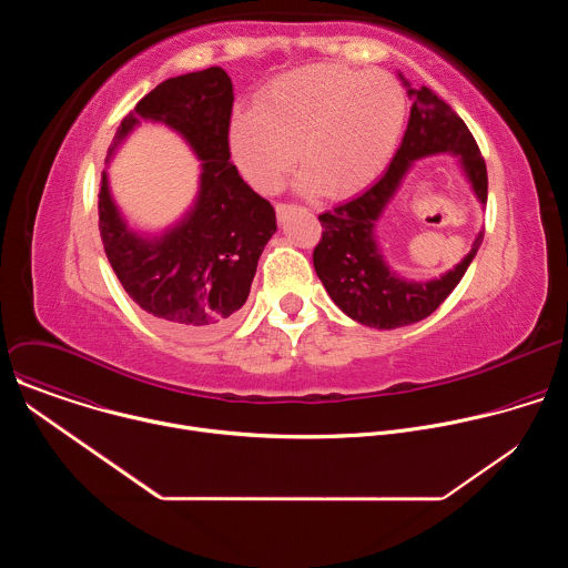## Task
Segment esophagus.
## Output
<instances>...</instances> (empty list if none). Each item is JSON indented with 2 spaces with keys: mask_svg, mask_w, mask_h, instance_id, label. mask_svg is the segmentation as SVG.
<instances>
[{
  "mask_svg": "<svg viewBox=\"0 0 568 568\" xmlns=\"http://www.w3.org/2000/svg\"><path fill=\"white\" fill-rule=\"evenodd\" d=\"M292 206H294V204H285V202H278V204H276V213H278V217H283V215H285V213L292 209Z\"/></svg>",
  "mask_w": 568,
  "mask_h": 568,
  "instance_id": "obj_1",
  "label": "esophagus"
}]
</instances>
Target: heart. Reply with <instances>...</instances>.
<instances>
[{
    "label": "heart",
    "mask_w": 568,
    "mask_h": 568,
    "mask_svg": "<svg viewBox=\"0 0 568 568\" xmlns=\"http://www.w3.org/2000/svg\"><path fill=\"white\" fill-rule=\"evenodd\" d=\"M407 101L384 71L310 64L278 75L256 97L254 114L231 123L240 173L276 193L298 164L301 186L344 197L368 186L397 145Z\"/></svg>",
    "instance_id": "1"
}]
</instances>
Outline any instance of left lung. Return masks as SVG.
Returning a JSON list of instances; mask_svg holds the SVG:
<instances>
[{
	"mask_svg": "<svg viewBox=\"0 0 568 568\" xmlns=\"http://www.w3.org/2000/svg\"><path fill=\"white\" fill-rule=\"evenodd\" d=\"M414 97L409 125L386 175L355 200L318 215L321 240L312 252L316 276L331 298L362 326L390 331L427 318L454 292L476 256L483 231L471 252L454 272L438 281L409 283L388 272L377 254L373 226L399 186L412 161L434 152H456L474 193L488 202V169L465 121L427 88L409 90Z\"/></svg>",
	"mask_w": 568,
	"mask_h": 568,
	"instance_id": "8db88e82",
	"label": "left lung"
}]
</instances>
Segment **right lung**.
Returning <instances> with one entry per match:
<instances>
[{"mask_svg": "<svg viewBox=\"0 0 568 568\" xmlns=\"http://www.w3.org/2000/svg\"><path fill=\"white\" fill-rule=\"evenodd\" d=\"M231 108V78L222 67H209L164 80L121 121L116 139L139 119H154L182 132L204 161L193 213L159 242L139 240L125 229L105 175L99 193L101 240L123 290L161 326L189 339L231 326L276 231L274 206L229 161Z\"/></svg>", "mask_w": 568, "mask_h": 568, "instance_id": "obj_1", "label": "right lung"}]
</instances>
